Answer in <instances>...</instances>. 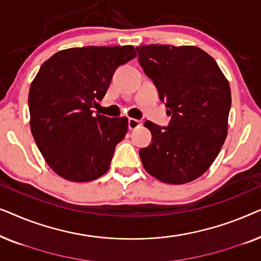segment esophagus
<instances>
[{
  "label": "esophagus",
  "mask_w": 261,
  "mask_h": 261,
  "mask_svg": "<svg viewBox=\"0 0 261 261\" xmlns=\"http://www.w3.org/2000/svg\"><path fill=\"white\" fill-rule=\"evenodd\" d=\"M141 121L140 120H137V119H129L128 120V127H129V129H137L141 126Z\"/></svg>",
  "instance_id": "obj_1"
}]
</instances>
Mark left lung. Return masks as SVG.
<instances>
[{
	"instance_id": "left-lung-1",
	"label": "left lung",
	"mask_w": 261,
	"mask_h": 261,
	"mask_svg": "<svg viewBox=\"0 0 261 261\" xmlns=\"http://www.w3.org/2000/svg\"><path fill=\"white\" fill-rule=\"evenodd\" d=\"M137 51L171 115L167 127L145 122L152 144L139 152L142 165L164 183L195 180L209 169L227 138L229 83L213 57L195 46L146 45Z\"/></svg>"
}]
</instances>
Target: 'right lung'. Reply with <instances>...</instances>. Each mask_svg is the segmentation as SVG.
<instances>
[{
  "label": "right lung",
  "instance_id": "add662e5",
  "mask_svg": "<svg viewBox=\"0 0 261 261\" xmlns=\"http://www.w3.org/2000/svg\"><path fill=\"white\" fill-rule=\"evenodd\" d=\"M133 46H87L57 52L42 64L28 95L31 130L46 163L71 181H90L109 170L128 130L126 116L92 115Z\"/></svg>",
  "mask_w": 261,
  "mask_h": 261
}]
</instances>
